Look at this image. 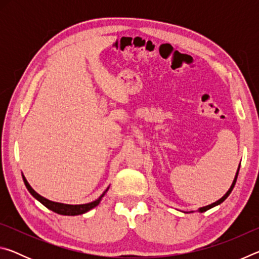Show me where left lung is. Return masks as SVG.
I'll list each match as a JSON object with an SVG mask.
<instances>
[{
    "instance_id": "obj_1",
    "label": "left lung",
    "mask_w": 259,
    "mask_h": 259,
    "mask_svg": "<svg viewBox=\"0 0 259 259\" xmlns=\"http://www.w3.org/2000/svg\"><path fill=\"white\" fill-rule=\"evenodd\" d=\"M239 170H240V164H239L238 171H236V174H235L234 181H233V183H232V185H231V187H230V190L225 193V195H224V196H222V198L219 199L218 201H216V202H213V203L209 204V205H205V207H201V208H199V209H198V211H199V212H204V211H207V210L211 209V208H213V207H216V205H218V204H221L222 202H224V201L227 199V196H229V195L231 194L232 190H233V187H234L235 183H236V178H238V175H239ZM184 212H186V211H184ZM190 212H194V211H190Z\"/></svg>"
}]
</instances>
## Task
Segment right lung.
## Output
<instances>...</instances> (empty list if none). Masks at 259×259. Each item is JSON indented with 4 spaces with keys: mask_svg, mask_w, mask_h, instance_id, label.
Listing matches in <instances>:
<instances>
[{
    "mask_svg": "<svg viewBox=\"0 0 259 259\" xmlns=\"http://www.w3.org/2000/svg\"><path fill=\"white\" fill-rule=\"evenodd\" d=\"M23 179H24V183L26 185V188H27L28 192L32 194L35 199L37 201H40V202L47 207L48 209L52 210L54 212H57L59 214H64V216H76V214H82V213H85L87 211H89L95 207H97L99 204L100 201H102L103 196L105 195V193L108 191V188H106V191H105L102 195L99 196L97 200L93 201V202H89V203H84V204H65V203H59V202H55V201H50L46 198H43L42 195L38 194V193L35 192L32 186L29 185L27 179L25 178V176L23 175Z\"/></svg>",
    "mask_w": 259,
    "mask_h": 259,
    "instance_id": "right-lung-1",
    "label": "right lung"
}]
</instances>
